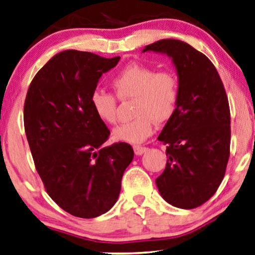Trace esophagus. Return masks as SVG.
Instances as JSON below:
<instances>
[{
	"instance_id": "obj_1",
	"label": "esophagus",
	"mask_w": 255,
	"mask_h": 255,
	"mask_svg": "<svg viewBox=\"0 0 255 255\" xmlns=\"http://www.w3.org/2000/svg\"><path fill=\"white\" fill-rule=\"evenodd\" d=\"M147 150V147L146 146H140V145H134V152L137 155H140V154H143L144 152H146Z\"/></svg>"
}]
</instances>
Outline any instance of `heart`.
<instances>
[{
  "mask_svg": "<svg viewBox=\"0 0 255 255\" xmlns=\"http://www.w3.org/2000/svg\"><path fill=\"white\" fill-rule=\"evenodd\" d=\"M112 87L121 101L134 100L132 117L113 130V138L139 144L153 132V121L165 123L175 112L178 102V81L169 71H158L143 64H129L112 79ZM90 104L96 117L104 124L117 121L118 102L115 95L95 90Z\"/></svg>",
  "mask_w": 255,
  "mask_h": 255,
  "instance_id": "b5f03b06",
  "label": "heart"
}]
</instances>
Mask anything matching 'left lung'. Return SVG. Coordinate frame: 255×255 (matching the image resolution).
Instances as JSON below:
<instances>
[{"label": "left lung", "instance_id": "obj_1", "mask_svg": "<svg viewBox=\"0 0 255 255\" xmlns=\"http://www.w3.org/2000/svg\"><path fill=\"white\" fill-rule=\"evenodd\" d=\"M172 57L178 75V102L158 139L167 145L165 170L155 180L167 203L191 210L216 192L230 155V109L213 63L180 40L165 39L145 51Z\"/></svg>", "mask_w": 255, "mask_h": 255}]
</instances>
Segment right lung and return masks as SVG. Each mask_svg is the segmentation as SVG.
Segmentation results:
<instances>
[{
  "label": "right lung",
  "instance_id": "add662e5",
  "mask_svg": "<svg viewBox=\"0 0 255 255\" xmlns=\"http://www.w3.org/2000/svg\"><path fill=\"white\" fill-rule=\"evenodd\" d=\"M119 59L62 51L37 72L26 95L24 126L34 165L50 198L78 218L111 210L134 158L128 143L102 147L110 130L90 104L102 74Z\"/></svg>",
  "mask_w": 255,
  "mask_h": 255
}]
</instances>
